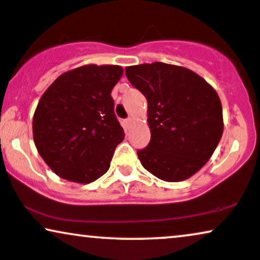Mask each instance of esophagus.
Instances as JSON below:
<instances>
[{"label":"esophagus","instance_id":"obj_1","mask_svg":"<svg viewBox=\"0 0 260 260\" xmlns=\"http://www.w3.org/2000/svg\"><path fill=\"white\" fill-rule=\"evenodd\" d=\"M132 123H133V120H132V119L124 120V121H123V127L126 128V129H129L131 126H132Z\"/></svg>","mask_w":260,"mask_h":260}]
</instances>
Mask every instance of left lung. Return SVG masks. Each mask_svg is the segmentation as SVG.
Returning <instances> with one entry per match:
<instances>
[{
  "label": "left lung",
  "mask_w": 260,
  "mask_h": 260,
  "mask_svg": "<svg viewBox=\"0 0 260 260\" xmlns=\"http://www.w3.org/2000/svg\"><path fill=\"white\" fill-rule=\"evenodd\" d=\"M126 75L147 101L151 139L138 150L144 168L168 182L194 175L223 134L217 92L188 68L163 62L129 66Z\"/></svg>",
  "instance_id": "8db88e82"
}]
</instances>
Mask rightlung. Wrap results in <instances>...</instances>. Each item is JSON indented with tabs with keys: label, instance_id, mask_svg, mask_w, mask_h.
<instances>
[{
	"label": "right lung",
	"instance_id": "1",
	"mask_svg": "<svg viewBox=\"0 0 260 260\" xmlns=\"http://www.w3.org/2000/svg\"><path fill=\"white\" fill-rule=\"evenodd\" d=\"M121 66L86 64L61 74L36 108L35 145L57 176L78 183L108 172L123 128L114 114L113 90Z\"/></svg>",
	"mask_w": 260,
	"mask_h": 260
}]
</instances>
